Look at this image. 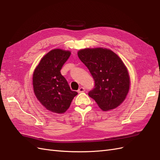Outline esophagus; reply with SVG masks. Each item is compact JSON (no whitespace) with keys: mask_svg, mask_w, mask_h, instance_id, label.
<instances>
[{"mask_svg":"<svg viewBox=\"0 0 160 160\" xmlns=\"http://www.w3.org/2000/svg\"><path fill=\"white\" fill-rule=\"evenodd\" d=\"M84 91H85V89H84V88L82 87H81L79 88V89H78V93H83Z\"/></svg>","mask_w":160,"mask_h":160,"instance_id":"34e87169","label":"esophagus"}]
</instances>
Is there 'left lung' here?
I'll use <instances>...</instances> for the list:
<instances>
[{
  "instance_id": "8db88e82",
  "label": "left lung",
  "mask_w": 160,
  "mask_h": 160,
  "mask_svg": "<svg viewBox=\"0 0 160 160\" xmlns=\"http://www.w3.org/2000/svg\"><path fill=\"white\" fill-rule=\"evenodd\" d=\"M95 81L89 96L102 110L113 109L125 100L130 87L127 67L116 53L106 48L84 49L78 52Z\"/></svg>"
}]
</instances>
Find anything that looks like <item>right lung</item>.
Returning <instances> with one entry per match:
<instances>
[{
	"instance_id": "obj_1",
	"label": "right lung",
	"mask_w": 160,
	"mask_h": 160,
	"mask_svg": "<svg viewBox=\"0 0 160 160\" xmlns=\"http://www.w3.org/2000/svg\"><path fill=\"white\" fill-rule=\"evenodd\" d=\"M71 55L69 51H50L40 61L33 74V87L37 99L47 110L63 113L69 108L76 91H71L60 70Z\"/></svg>"
}]
</instances>
